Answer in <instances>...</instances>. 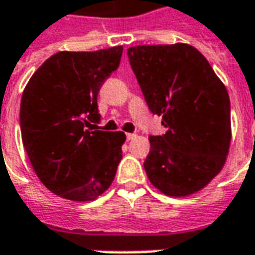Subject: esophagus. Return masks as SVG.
Segmentation results:
<instances>
[{"label":"esophagus","mask_w":255,"mask_h":255,"mask_svg":"<svg viewBox=\"0 0 255 255\" xmlns=\"http://www.w3.org/2000/svg\"><path fill=\"white\" fill-rule=\"evenodd\" d=\"M136 137H137L136 133H126V139H128V140H133V139H136Z\"/></svg>","instance_id":"34e87169"}]
</instances>
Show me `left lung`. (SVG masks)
<instances>
[{
    "instance_id": "8db88e82",
    "label": "left lung",
    "mask_w": 255,
    "mask_h": 255,
    "mask_svg": "<svg viewBox=\"0 0 255 255\" xmlns=\"http://www.w3.org/2000/svg\"><path fill=\"white\" fill-rule=\"evenodd\" d=\"M128 58L163 136H149L147 179L159 191L186 197L223 169L231 143L230 98L209 61L189 44L136 45Z\"/></svg>"
}]
</instances>
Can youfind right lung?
<instances>
[{
	"instance_id": "1",
	"label": "right lung",
	"mask_w": 255,
	"mask_h": 255,
	"mask_svg": "<svg viewBox=\"0 0 255 255\" xmlns=\"http://www.w3.org/2000/svg\"><path fill=\"white\" fill-rule=\"evenodd\" d=\"M123 46L93 52L62 51L48 58L25 86L19 123L38 179L71 201L98 199L122 159L123 132L86 129L98 123V92L121 64Z\"/></svg>"
}]
</instances>
